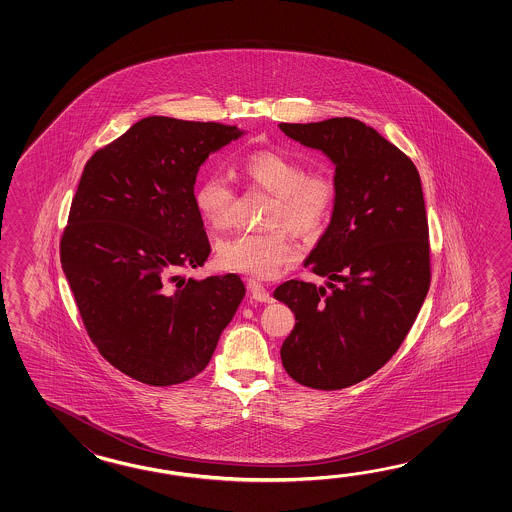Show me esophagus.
Here are the masks:
<instances>
[{
	"mask_svg": "<svg viewBox=\"0 0 512 512\" xmlns=\"http://www.w3.org/2000/svg\"><path fill=\"white\" fill-rule=\"evenodd\" d=\"M249 293H251L252 300L261 302V304H271L272 300H274V298H272V294L269 293V289H267V287H263L261 283H249Z\"/></svg>",
	"mask_w": 512,
	"mask_h": 512,
	"instance_id": "esophagus-1",
	"label": "esophagus"
}]
</instances>
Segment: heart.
Masks as SVG:
<instances>
[{
    "label": "heart",
    "mask_w": 512,
    "mask_h": 512,
    "mask_svg": "<svg viewBox=\"0 0 512 512\" xmlns=\"http://www.w3.org/2000/svg\"><path fill=\"white\" fill-rule=\"evenodd\" d=\"M241 172L254 185L274 194L267 225H287L313 232L326 221L335 199L333 179L324 170L302 172V164L276 152L251 153ZM197 212L214 229H227L234 219V188L225 175L210 174L194 194ZM298 258L294 241L283 229L247 230L219 240L216 261L221 269L256 278H272Z\"/></svg>",
    "instance_id": "b5f03b06"
}]
</instances>
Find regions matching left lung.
I'll list each match as a JSON object with an SVG mask.
<instances>
[{
  "instance_id": "8db88e82",
  "label": "left lung",
  "mask_w": 512,
  "mask_h": 512,
  "mask_svg": "<svg viewBox=\"0 0 512 512\" xmlns=\"http://www.w3.org/2000/svg\"><path fill=\"white\" fill-rule=\"evenodd\" d=\"M278 126L335 166L331 219L304 260L329 282L289 280L274 291L296 318L280 349L283 368L315 390L348 388L392 359L425 302L430 249L421 177L360 120Z\"/></svg>"
}]
</instances>
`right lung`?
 I'll return each instance as SVG.
<instances>
[{
    "mask_svg": "<svg viewBox=\"0 0 512 512\" xmlns=\"http://www.w3.org/2000/svg\"><path fill=\"white\" fill-rule=\"evenodd\" d=\"M241 135L236 126L152 115L98 150L80 177L62 269L100 355L135 381L196 377L245 296L238 274H174L207 261L197 172Z\"/></svg>",
    "mask_w": 512,
    "mask_h": 512,
    "instance_id": "1",
    "label": "right lung"
}]
</instances>
